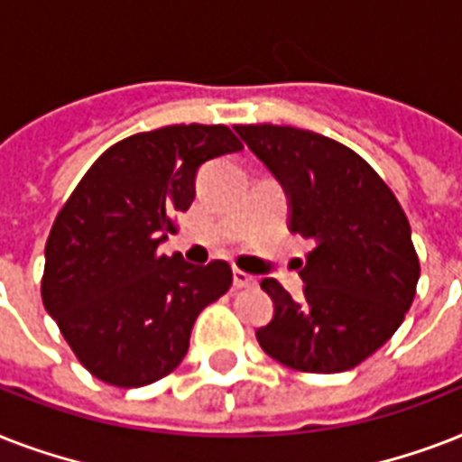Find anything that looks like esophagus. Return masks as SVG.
<instances>
[{
  "label": "esophagus",
  "instance_id": "esophagus-1",
  "mask_svg": "<svg viewBox=\"0 0 462 462\" xmlns=\"http://www.w3.org/2000/svg\"><path fill=\"white\" fill-rule=\"evenodd\" d=\"M232 282H235V288L237 290L254 288V285H256V278L249 273H245V271H237V268H235V271H232Z\"/></svg>",
  "mask_w": 462,
  "mask_h": 462
}]
</instances>
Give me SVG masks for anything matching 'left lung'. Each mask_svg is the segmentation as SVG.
Instances as JSON below:
<instances>
[{
	"label": "left lung",
	"instance_id": "left-lung-1",
	"mask_svg": "<svg viewBox=\"0 0 462 462\" xmlns=\"http://www.w3.org/2000/svg\"><path fill=\"white\" fill-rule=\"evenodd\" d=\"M288 196V227L314 242L300 261L302 297L266 278L273 319L256 330L281 365L347 372L391 340L420 281L410 223L355 151L295 126H235Z\"/></svg>",
	"mask_w": 462,
	"mask_h": 462
}]
</instances>
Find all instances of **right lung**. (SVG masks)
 I'll return each mask as SVG.
<instances>
[{
    "mask_svg": "<svg viewBox=\"0 0 462 462\" xmlns=\"http://www.w3.org/2000/svg\"><path fill=\"white\" fill-rule=\"evenodd\" d=\"M242 151L223 125L134 134L83 174L45 245L42 304L96 379L139 388L189 350L196 316L232 285L225 261L194 266L158 246L196 196L199 167Z\"/></svg>",
    "mask_w": 462,
    "mask_h": 462,
    "instance_id": "1",
    "label": "right lung"
}]
</instances>
